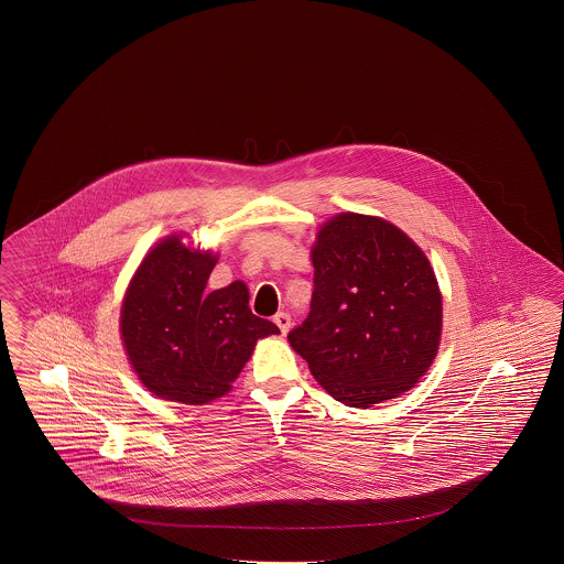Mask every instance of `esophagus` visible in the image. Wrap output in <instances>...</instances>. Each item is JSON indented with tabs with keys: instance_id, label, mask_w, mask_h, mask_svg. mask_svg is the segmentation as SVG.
I'll list each match as a JSON object with an SVG mask.
<instances>
[{
	"instance_id": "34e87169",
	"label": "esophagus",
	"mask_w": 564,
	"mask_h": 564,
	"mask_svg": "<svg viewBox=\"0 0 564 564\" xmlns=\"http://www.w3.org/2000/svg\"><path fill=\"white\" fill-rule=\"evenodd\" d=\"M274 325L279 326V330L283 333V335H288V330H290L291 326V316L288 312H279V314H274Z\"/></svg>"
}]
</instances>
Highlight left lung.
<instances>
[{
    "mask_svg": "<svg viewBox=\"0 0 564 564\" xmlns=\"http://www.w3.org/2000/svg\"><path fill=\"white\" fill-rule=\"evenodd\" d=\"M310 314L290 330L312 376L349 408L410 391L438 351L443 297L424 252L391 223L343 213L312 250Z\"/></svg>",
    "mask_w": 564,
    "mask_h": 564,
    "instance_id": "1",
    "label": "left lung"
}]
</instances>
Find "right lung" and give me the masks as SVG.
<instances>
[{
    "instance_id": "add662e5",
    "label": "right lung",
    "mask_w": 564,
    "mask_h": 564,
    "mask_svg": "<svg viewBox=\"0 0 564 564\" xmlns=\"http://www.w3.org/2000/svg\"><path fill=\"white\" fill-rule=\"evenodd\" d=\"M217 258L161 241L142 260L123 306L121 339L142 384L186 405H205L231 389L258 339L279 328L248 306V288L234 281L205 290Z\"/></svg>"
}]
</instances>
